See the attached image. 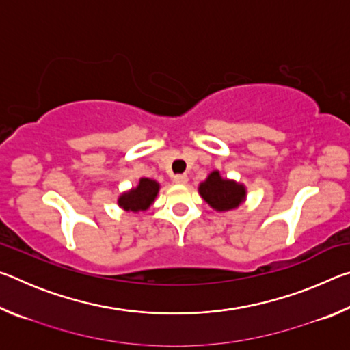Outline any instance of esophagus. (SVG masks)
<instances>
[{"label":"esophagus","instance_id":"1","mask_svg":"<svg viewBox=\"0 0 350 350\" xmlns=\"http://www.w3.org/2000/svg\"><path fill=\"white\" fill-rule=\"evenodd\" d=\"M174 182L179 183V185H185V183H188V176L187 174H176Z\"/></svg>","mask_w":350,"mask_h":350}]
</instances>
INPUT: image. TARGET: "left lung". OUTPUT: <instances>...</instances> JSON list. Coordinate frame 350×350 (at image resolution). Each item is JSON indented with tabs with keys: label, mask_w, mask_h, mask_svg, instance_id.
Returning <instances> with one entry per match:
<instances>
[{
	"label": "left lung",
	"mask_w": 350,
	"mask_h": 350,
	"mask_svg": "<svg viewBox=\"0 0 350 350\" xmlns=\"http://www.w3.org/2000/svg\"><path fill=\"white\" fill-rule=\"evenodd\" d=\"M199 194L213 210L219 213L233 211L245 202L247 188L244 183L222 177L217 170L211 171L204 182L199 183Z\"/></svg>",
	"instance_id": "8db88e82"
}]
</instances>
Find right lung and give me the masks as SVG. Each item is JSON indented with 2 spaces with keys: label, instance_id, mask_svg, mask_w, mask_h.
<instances>
[{
  "label": "right lung",
  "instance_id": "1",
  "mask_svg": "<svg viewBox=\"0 0 350 350\" xmlns=\"http://www.w3.org/2000/svg\"><path fill=\"white\" fill-rule=\"evenodd\" d=\"M159 189H161V183L150 177H140L139 183L128 191H123L117 199V204L122 210L125 211H146L156 200Z\"/></svg>",
  "mask_w": 350,
  "mask_h": 350
}]
</instances>
